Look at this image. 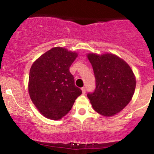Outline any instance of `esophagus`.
I'll use <instances>...</instances> for the list:
<instances>
[{
  "label": "esophagus",
  "mask_w": 154,
  "mask_h": 154,
  "mask_svg": "<svg viewBox=\"0 0 154 154\" xmlns=\"http://www.w3.org/2000/svg\"><path fill=\"white\" fill-rule=\"evenodd\" d=\"M82 91L83 94H85V93H86V88H85V87L82 88Z\"/></svg>",
  "instance_id": "esophagus-1"
}]
</instances>
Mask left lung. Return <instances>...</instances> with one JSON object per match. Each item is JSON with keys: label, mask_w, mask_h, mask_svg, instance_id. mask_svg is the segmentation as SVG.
<instances>
[{"label": "left lung", "mask_w": 154, "mask_h": 154, "mask_svg": "<svg viewBox=\"0 0 154 154\" xmlns=\"http://www.w3.org/2000/svg\"><path fill=\"white\" fill-rule=\"evenodd\" d=\"M95 78V88L88 98L95 111L111 116L119 113L130 103L136 85L130 66L115 55L90 54Z\"/></svg>", "instance_id": "left-lung-1"}]
</instances>
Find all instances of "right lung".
I'll return each instance as SVG.
<instances>
[{"label": "right lung", "mask_w": 154, "mask_h": 154, "mask_svg": "<svg viewBox=\"0 0 154 154\" xmlns=\"http://www.w3.org/2000/svg\"><path fill=\"white\" fill-rule=\"evenodd\" d=\"M77 54L53 48L32 65L29 93L32 101L45 117L61 119L71 110L82 90L76 87L69 67Z\"/></svg>", "instance_id": "1"}]
</instances>
